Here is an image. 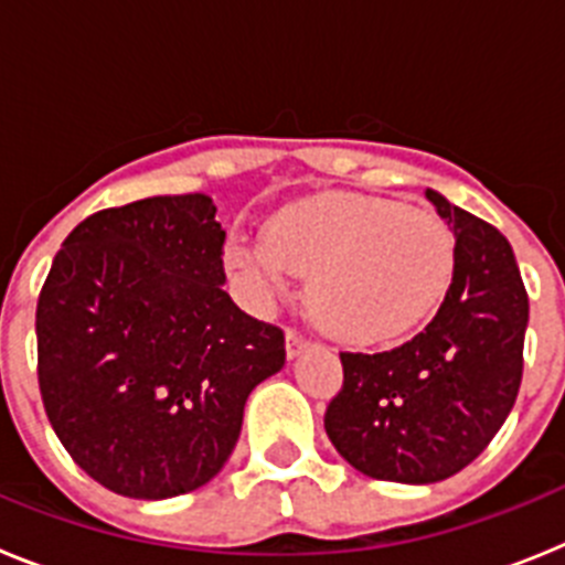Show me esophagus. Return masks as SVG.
<instances>
[{"label": "esophagus", "mask_w": 565, "mask_h": 565, "mask_svg": "<svg viewBox=\"0 0 565 565\" xmlns=\"http://www.w3.org/2000/svg\"><path fill=\"white\" fill-rule=\"evenodd\" d=\"M306 348H308V339L299 337L297 331H291V328H288V331H286V353H288V359H297L299 353L306 351Z\"/></svg>", "instance_id": "1"}]
</instances>
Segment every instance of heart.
I'll use <instances>...</instances> for the list:
<instances>
[{"label":"heart","mask_w":565,"mask_h":565,"mask_svg":"<svg viewBox=\"0 0 565 565\" xmlns=\"http://www.w3.org/2000/svg\"><path fill=\"white\" fill-rule=\"evenodd\" d=\"M226 266L257 299L308 277L326 328L379 342L418 326L450 288L456 239L436 212L376 194H326L274 212L263 243L232 239Z\"/></svg>","instance_id":"heart-1"}]
</instances>
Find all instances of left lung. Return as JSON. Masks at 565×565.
I'll list each match as a JSON object with an SVG mask.
<instances>
[{
    "label": "left lung",
    "mask_w": 565,
    "mask_h": 565,
    "mask_svg": "<svg viewBox=\"0 0 565 565\" xmlns=\"http://www.w3.org/2000/svg\"><path fill=\"white\" fill-rule=\"evenodd\" d=\"M456 268L430 326L393 351L339 353L344 382L326 413L339 456L376 481L436 483L495 438L518 398L529 297L509 239L436 189Z\"/></svg>",
    "instance_id": "8db88e82"
}]
</instances>
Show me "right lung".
Wrapping results in <instances>:
<instances>
[{
  "mask_svg": "<svg viewBox=\"0 0 565 565\" xmlns=\"http://www.w3.org/2000/svg\"><path fill=\"white\" fill-rule=\"evenodd\" d=\"M209 194H158L78 223L36 306L39 391L64 450L124 498L212 481L248 393L286 364V337L223 286L226 232Z\"/></svg>",
  "mask_w": 565,
  "mask_h": 565,
  "instance_id": "1",
  "label": "right lung"
}]
</instances>
